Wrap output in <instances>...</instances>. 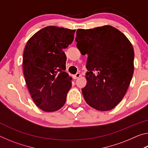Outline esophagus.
Returning <instances> with one entry per match:
<instances>
[{
  "label": "esophagus",
  "instance_id": "1",
  "mask_svg": "<svg viewBox=\"0 0 148 148\" xmlns=\"http://www.w3.org/2000/svg\"><path fill=\"white\" fill-rule=\"evenodd\" d=\"M81 76H82V75H81V74H80V73H77L76 74L74 75L73 77H74V79H77V78H79V77Z\"/></svg>",
  "mask_w": 148,
  "mask_h": 148
}]
</instances>
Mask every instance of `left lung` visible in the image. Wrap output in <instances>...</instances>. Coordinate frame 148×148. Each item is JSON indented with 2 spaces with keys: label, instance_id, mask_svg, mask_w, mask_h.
<instances>
[{
  "label": "left lung",
  "instance_id": "obj_1",
  "mask_svg": "<svg viewBox=\"0 0 148 148\" xmlns=\"http://www.w3.org/2000/svg\"><path fill=\"white\" fill-rule=\"evenodd\" d=\"M76 41L81 53L88 55L87 85L82 89L85 101L99 111L114 108L124 97L133 75L131 42L110 25L77 29Z\"/></svg>",
  "mask_w": 148,
  "mask_h": 148
}]
</instances>
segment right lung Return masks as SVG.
Here are the masks:
<instances>
[{
	"instance_id": "add662e5",
	"label": "right lung",
	"mask_w": 148,
	"mask_h": 148,
	"mask_svg": "<svg viewBox=\"0 0 148 148\" xmlns=\"http://www.w3.org/2000/svg\"><path fill=\"white\" fill-rule=\"evenodd\" d=\"M76 30L48 26L36 32L27 42L23 57L25 82L35 104L46 112L64 106L71 88L72 77L66 70L62 49L74 40Z\"/></svg>"
}]
</instances>
